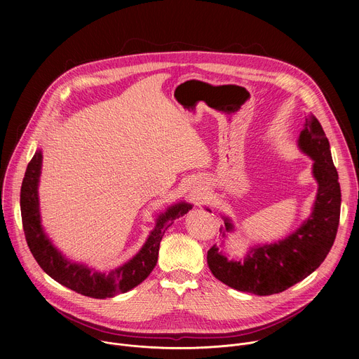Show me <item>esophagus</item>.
I'll use <instances>...</instances> for the list:
<instances>
[{
  "instance_id": "34e87169",
  "label": "esophagus",
  "mask_w": 359,
  "mask_h": 359,
  "mask_svg": "<svg viewBox=\"0 0 359 359\" xmlns=\"http://www.w3.org/2000/svg\"><path fill=\"white\" fill-rule=\"evenodd\" d=\"M198 194H200V193H196V194H194V196H196V197H197V196H198ZM193 198H194V197H193Z\"/></svg>"
}]
</instances>
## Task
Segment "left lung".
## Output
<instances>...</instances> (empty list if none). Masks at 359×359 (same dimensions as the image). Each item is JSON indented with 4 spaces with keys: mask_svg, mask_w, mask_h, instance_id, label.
<instances>
[{
    "mask_svg": "<svg viewBox=\"0 0 359 359\" xmlns=\"http://www.w3.org/2000/svg\"><path fill=\"white\" fill-rule=\"evenodd\" d=\"M298 146L314 161L313 175L318 191L313 213L285 238L251 247L240 262L227 260L223 251L213 245L208 251L209 269L217 280L234 290L255 295L283 292L316 271L334 244L339 224L341 189L330 142L314 115L305 118ZM233 230L231 220L224 217L220 231L226 237Z\"/></svg>",
    "mask_w": 359,
    "mask_h": 359,
    "instance_id": "1",
    "label": "left lung"
}]
</instances>
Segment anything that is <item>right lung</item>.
I'll return each instance as SVG.
<instances>
[{
  "label": "right lung",
  "mask_w": 359,
  "mask_h": 359,
  "mask_svg": "<svg viewBox=\"0 0 359 359\" xmlns=\"http://www.w3.org/2000/svg\"><path fill=\"white\" fill-rule=\"evenodd\" d=\"M41 165L42 151L36 150L27 166L21 186L20 204L27 244L39 267L49 277L86 297L111 298L123 294L144 281L158 263L159 245L165 231L176 219L184 216L191 209V204L186 201L173 204L165 213L158 216L155 229L150 231L144 245L132 260L109 273H99L65 259L43 233L38 201Z\"/></svg>",
  "instance_id": "add662e5"
}]
</instances>
